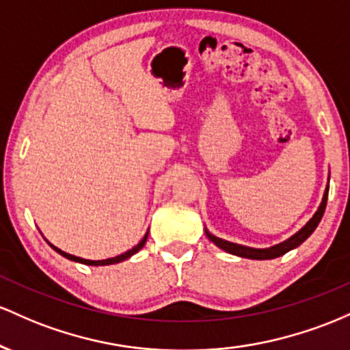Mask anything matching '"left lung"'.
Segmentation results:
<instances>
[{"label": "left lung", "mask_w": 350, "mask_h": 350, "mask_svg": "<svg viewBox=\"0 0 350 350\" xmlns=\"http://www.w3.org/2000/svg\"><path fill=\"white\" fill-rule=\"evenodd\" d=\"M327 193H329V185H327V188H325L323 202H321V205H319V208H317L316 213H314V217L309 219V221L306 223V225L302 226L296 234H293L291 238H288L286 241L280 243V245L271 246V248H265V250L250 248V246L237 245V243H231V241H226V239L215 237V234H211L208 230H205V233L210 241H213L218 248L225 250L226 253L237 254V256H241V258H248V260H273V258L282 256V254L288 253V251L297 248L302 241H306V239L311 237L312 231L316 230L317 225H319L321 218H323V215H324L325 205H327Z\"/></svg>", "instance_id": "8db88e82"}]
</instances>
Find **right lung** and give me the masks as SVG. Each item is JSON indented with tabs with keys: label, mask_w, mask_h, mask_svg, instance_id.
Instances as JSON below:
<instances>
[{
	"label": "right lung",
	"mask_w": 350,
	"mask_h": 350,
	"mask_svg": "<svg viewBox=\"0 0 350 350\" xmlns=\"http://www.w3.org/2000/svg\"><path fill=\"white\" fill-rule=\"evenodd\" d=\"M147 238H148V231L147 233H145V237L140 239V243L139 245H135L133 246L132 250H129V251H125V253H122V254H119V256H116V258H109V260H99V261H92V260H84V258H79V256H72V254H69V253H64V251H61L59 248H56V246H53L51 245V248H53L54 251H57L59 254H61V256H64V258H68V260H70V261H76V262H82V265H88V266H105V265H116V262H120V261H124V260H127V258H131L132 254H135L137 251H140L144 248V245H145V241H147Z\"/></svg>",
	"instance_id": "1"
}]
</instances>
